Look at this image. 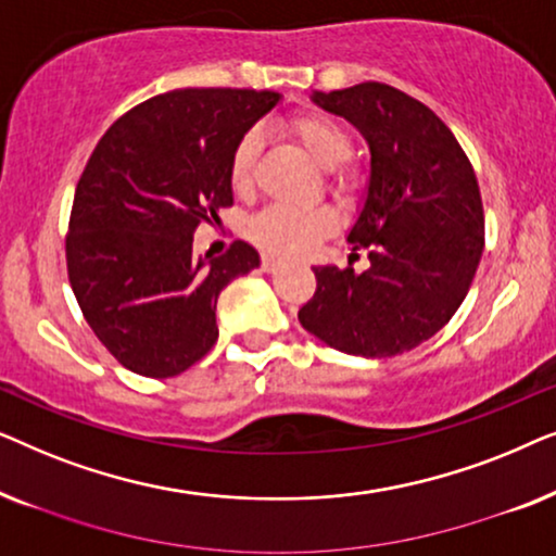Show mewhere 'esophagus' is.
<instances>
[{
	"instance_id": "esophagus-1",
	"label": "esophagus",
	"mask_w": 556,
	"mask_h": 556,
	"mask_svg": "<svg viewBox=\"0 0 556 556\" xmlns=\"http://www.w3.org/2000/svg\"><path fill=\"white\" fill-rule=\"evenodd\" d=\"M278 265H280V261H278L276 255H263V257H261V268H263L265 273H273V270L278 268Z\"/></svg>"
}]
</instances>
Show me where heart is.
I'll list each match as a JSON object with an SVG mask.
<instances>
[{
    "instance_id": "heart-1",
    "label": "heart",
    "mask_w": 556,
    "mask_h": 556,
    "mask_svg": "<svg viewBox=\"0 0 556 556\" xmlns=\"http://www.w3.org/2000/svg\"><path fill=\"white\" fill-rule=\"evenodd\" d=\"M283 131L293 139L321 169H331V192L341 202H352L362 192V177L346 162L354 154L352 134L339 121L324 113H293L283 121ZM261 154V136L242 134L227 162V181L235 194H250L255 181V164ZM333 227V215L326 207H265L248 219V240L270 255H303Z\"/></svg>"
}]
</instances>
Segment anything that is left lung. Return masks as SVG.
Returning <instances> with one entry per match:
<instances>
[{"label":"left lung","instance_id":"obj_1","mask_svg":"<svg viewBox=\"0 0 556 556\" xmlns=\"http://www.w3.org/2000/svg\"><path fill=\"white\" fill-rule=\"evenodd\" d=\"M311 98L369 143L367 197L346 235L352 250L367 248L369 268H314L316 293L299 321L344 354L409 352L451 321L476 276L483 253L476 172L451 128L397 88L359 83Z\"/></svg>","mask_w":556,"mask_h":556}]
</instances>
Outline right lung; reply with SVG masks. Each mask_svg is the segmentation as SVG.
<instances>
[{
    "label": "right lung",
    "mask_w": 556,
    "mask_h": 556,
    "mask_svg": "<svg viewBox=\"0 0 556 556\" xmlns=\"http://www.w3.org/2000/svg\"><path fill=\"white\" fill-rule=\"evenodd\" d=\"M280 93L181 88L124 113L90 154L65 238L67 278L101 344L141 377L192 367L217 341V295L261 265L248 242L194 257L232 204L227 162Z\"/></svg>",
    "instance_id": "add662e5"
}]
</instances>
